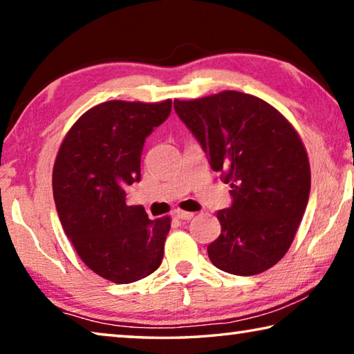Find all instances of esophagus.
I'll use <instances>...</instances> for the list:
<instances>
[{
  "mask_svg": "<svg viewBox=\"0 0 354 354\" xmlns=\"http://www.w3.org/2000/svg\"><path fill=\"white\" fill-rule=\"evenodd\" d=\"M173 215H175V217L178 218V220H192V218H194V212H185V211H179V209H178V211H175V214H173Z\"/></svg>",
  "mask_w": 354,
  "mask_h": 354,
  "instance_id": "esophagus-1",
  "label": "esophagus"
}]
</instances>
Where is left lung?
<instances>
[{
  "label": "left lung",
  "mask_w": 354,
  "mask_h": 354,
  "mask_svg": "<svg viewBox=\"0 0 354 354\" xmlns=\"http://www.w3.org/2000/svg\"><path fill=\"white\" fill-rule=\"evenodd\" d=\"M175 111L231 185L209 259L239 277L268 270L289 250L309 200V160L297 131L273 106L236 91L176 100Z\"/></svg>",
  "instance_id": "8db88e82"
}]
</instances>
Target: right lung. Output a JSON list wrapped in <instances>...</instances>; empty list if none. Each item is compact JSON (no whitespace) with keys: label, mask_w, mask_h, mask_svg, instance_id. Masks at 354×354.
I'll return each instance as SVG.
<instances>
[{"label":"right lung","mask_w":354,"mask_h":354,"mask_svg":"<svg viewBox=\"0 0 354 354\" xmlns=\"http://www.w3.org/2000/svg\"><path fill=\"white\" fill-rule=\"evenodd\" d=\"M171 112L162 103L106 101L71 127L53 170V194L65 234L82 262L101 278L129 284L162 262L170 217L148 218L127 205L140 181L145 139Z\"/></svg>","instance_id":"add662e5"}]
</instances>
